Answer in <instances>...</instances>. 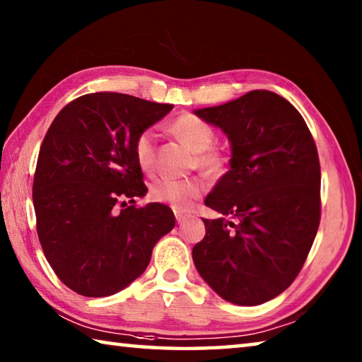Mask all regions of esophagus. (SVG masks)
Returning a JSON list of instances; mask_svg holds the SVG:
<instances>
[{
    "mask_svg": "<svg viewBox=\"0 0 362 362\" xmlns=\"http://www.w3.org/2000/svg\"><path fill=\"white\" fill-rule=\"evenodd\" d=\"M174 214H175V218H177V222H179V223H182L183 220H185V214H183V212L174 211Z\"/></svg>",
    "mask_w": 362,
    "mask_h": 362,
    "instance_id": "34e87169",
    "label": "esophagus"
}]
</instances>
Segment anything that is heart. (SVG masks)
Instances as JSON below:
<instances>
[{
	"mask_svg": "<svg viewBox=\"0 0 362 362\" xmlns=\"http://www.w3.org/2000/svg\"><path fill=\"white\" fill-rule=\"evenodd\" d=\"M169 131L194 153L193 166L203 170L211 177H220L226 173L230 163V155L226 148L216 142V127L209 121L198 115L185 113L180 115L169 124ZM134 155L139 168L144 173L150 174L155 170L156 164V134L153 129H144L134 140ZM206 182L201 177L192 179H159L151 185V198L177 207L188 209L189 206L206 192Z\"/></svg>",
	"mask_w": 362,
	"mask_h": 362,
	"instance_id": "1",
	"label": "heart"
}]
</instances>
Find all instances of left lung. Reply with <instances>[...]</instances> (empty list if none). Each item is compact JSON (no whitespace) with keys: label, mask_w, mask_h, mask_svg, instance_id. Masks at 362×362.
<instances>
[{"label":"left lung","mask_w":362,"mask_h":362,"mask_svg":"<svg viewBox=\"0 0 362 362\" xmlns=\"http://www.w3.org/2000/svg\"><path fill=\"white\" fill-rule=\"evenodd\" d=\"M231 142L230 170L206 206L230 217L207 220L193 262L226 302L260 305L289 287L321 220V166L297 108L272 90L194 112Z\"/></svg>","instance_id":"left-lung-1"}]
</instances>
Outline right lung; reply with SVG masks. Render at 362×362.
<instances>
[{
	"label": "right lung",
	"mask_w": 362,
	"mask_h": 362,
	"mask_svg": "<svg viewBox=\"0 0 362 362\" xmlns=\"http://www.w3.org/2000/svg\"><path fill=\"white\" fill-rule=\"evenodd\" d=\"M170 110L127 94H86L46 132L33 179L36 231L54 273L79 296L124 289L174 228L168 206L136 204L148 189L134 155L139 134Z\"/></svg>",
	"instance_id": "1"
}]
</instances>
